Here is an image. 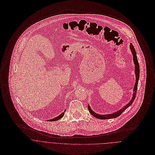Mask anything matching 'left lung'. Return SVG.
Listing matches in <instances>:
<instances>
[{"mask_svg":"<svg viewBox=\"0 0 155 155\" xmlns=\"http://www.w3.org/2000/svg\"><path fill=\"white\" fill-rule=\"evenodd\" d=\"M130 46L131 52L133 54V60H134V63L135 64V77H136L135 86H134V88L133 90L134 94H133L132 99H131V100H130V101L127 105H125L124 107H123L119 110L117 111L116 112H114V113H111V114H103V115H101V114H97V113H95L94 111H93V110H92L89 105H88V107L89 112L91 113V114L92 116H94L95 117H96L97 119H112V118L117 117L119 116H120L122 114V113L123 111L125 110L128 107H129L132 104V103L134 102V101L135 98L137 90V87H138V80H139V78H140V66H139V64H138V59H137V57L136 51H135V49L133 45L131 44Z\"/></svg>","mask_w":155,"mask_h":155,"instance_id":"left-lung-1","label":"left lung"}]
</instances>
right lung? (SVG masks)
<instances>
[{"mask_svg": "<svg viewBox=\"0 0 155 155\" xmlns=\"http://www.w3.org/2000/svg\"><path fill=\"white\" fill-rule=\"evenodd\" d=\"M65 111H64V112H63L61 114H60L58 116H57V117H55V118H54V119H52L48 120H49V121L51 122V121H55V120H59V119H61L62 117H63V116L64 115V112H65Z\"/></svg>", "mask_w": 155, "mask_h": 155, "instance_id": "add662e5", "label": "right lung"}]
</instances>
